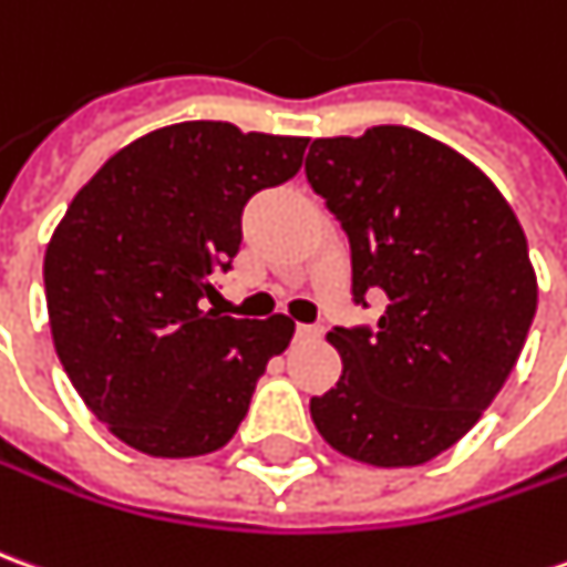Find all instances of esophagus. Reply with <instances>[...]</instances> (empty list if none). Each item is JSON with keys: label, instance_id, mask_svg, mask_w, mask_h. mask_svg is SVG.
I'll return each instance as SVG.
<instances>
[{"label": "esophagus", "instance_id": "1", "mask_svg": "<svg viewBox=\"0 0 567 567\" xmlns=\"http://www.w3.org/2000/svg\"><path fill=\"white\" fill-rule=\"evenodd\" d=\"M322 334V328L319 324H297V338H319Z\"/></svg>", "mask_w": 567, "mask_h": 567}]
</instances>
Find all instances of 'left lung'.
<instances>
[{
  "mask_svg": "<svg viewBox=\"0 0 567 567\" xmlns=\"http://www.w3.org/2000/svg\"><path fill=\"white\" fill-rule=\"evenodd\" d=\"M307 181L350 239L352 300H390L378 328L328 331L343 374L312 395V423L352 461H433L525 347L537 310L525 233L473 162L405 125L312 141Z\"/></svg>",
  "mask_w": 567,
  "mask_h": 567,
  "instance_id": "left-lung-1",
  "label": "left lung"
}]
</instances>
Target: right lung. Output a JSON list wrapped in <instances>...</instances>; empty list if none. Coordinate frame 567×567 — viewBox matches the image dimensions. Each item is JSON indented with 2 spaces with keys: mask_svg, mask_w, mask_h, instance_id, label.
Returning <instances> with one entry per match:
<instances>
[{
  "mask_svg": "<svg viewBox=\"0 0 567 567\" xmlns=\"http://www.w3.org/2000/svg\"><path fill=\"white\" fill-rule=\"evenodd\" d=\"M307 137L177 122L122 146L45 251L54 350L91 414L150 457L224 449L295 322L205 310L255 193L300 172Z\"/></svg>",
  "mask_w": 567,
  "mask_h": 567,
  "instance_id": "right-lung-1",
  "label": "right lung"
}]
</instances>
